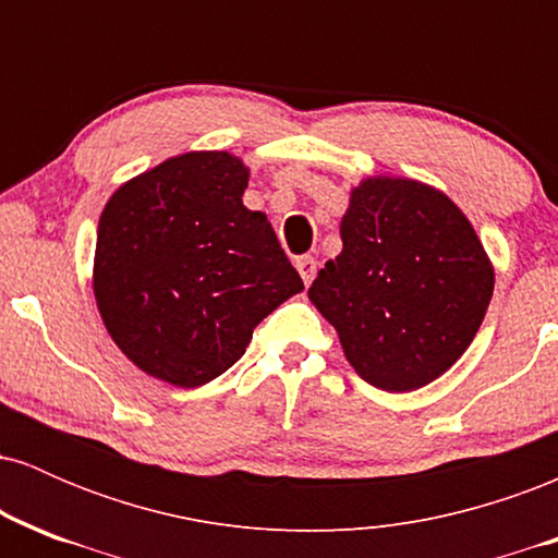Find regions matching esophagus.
I'll list each match as a JSON object with an SVG mask.
<instances>
[{
	"mask_svg": "<svg viewBox=\"0 0 558 558\" xmlns=\"http://www.w3.org/2000/svg\"><path fill=\"white\" fill-rule=\"evenodd\" d=\"M296 270L301 275V280H304V286H310L312 280H315V275H317L315 257H299L296 259Z\"/></svg>",
	"mask_w": 558,
	"mask_h": 558,
	"instance_id": "obj_1",
	"label": "esophagus"
}]
</instances>
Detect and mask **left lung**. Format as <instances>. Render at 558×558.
Returning a JSON list of instances; mask_svg holds the SVG:
<instances>
[{"instance_id": "8db88e82", "label": "left lung", "mask_w": 558, "mask_h": 558, "mask_svg": "<svg viewBox=\"0 0 558 558\" xmlns=\"http://www.w3.org/2000/svg\"><path fill=\"white\" fill-rule=\"evenodd\" d=\"M343 248L310 301L369 386L409 393L457 364L488 312L493 262L466 215L414 178L369 175L351 189Z\"/></svg>"}]
</instances>
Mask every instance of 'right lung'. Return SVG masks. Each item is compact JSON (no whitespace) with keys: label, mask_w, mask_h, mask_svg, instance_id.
Returning a JSON list of instances; mask_svg holds the SVG:
<instances>
[{"label":"right lung","mask_w":558,"mask_h":558,"mask_svg":"<svg viewBox=\"0 0 558 558\" xmlns=\"http://www.w3.org/2000/svg\"><path fill=\"white\" fill-rule=\"evenodd\" d=\"M248 168L230 151H185L107 198L94 299L141 373L198 388L233 367L252 332L304 291L265 213L243 207Z\"/></svg>","instance_id":"1"}]
</instances>
